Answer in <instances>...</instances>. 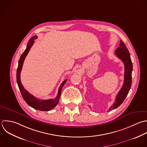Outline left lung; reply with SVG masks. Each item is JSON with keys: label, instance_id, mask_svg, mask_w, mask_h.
I'll return each mask as SVG.
<instances>
[{"label": "left lung", "instance_id": "obj_1", "mask_svg": "<svg viewBox=\"0 0 147 147\" xmlns=\"http://www.w3.org/2000/svg\"><path fill=\"white\" fill-rule=\"evenodd\" d=\"M116 55L119 57L124 63L125 66L124 81L123 85L118 93L116 101L108 111H111L118 108L124 101L128 95L132 85V72L133 70L132 62L131 59L129 52L122 40H120V46L115 51Z\"/></svg>", "mask_w": 147, "mask_h": 147}]
</instances>
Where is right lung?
<instances>
[{
	"label": "right lung",
	"instance_id": "obj_1",
	"mask_svg": "<svg viewBox=\"0 0 147 147\" xmlns=\"http://www.w3.org/2000/svg\"><path fill=\"white\" fill-rule=\"evenodd\" d=\"M37 38V36H34L32 38H30V39L28 40V43L27 45V47L24 51L22 55L20 57V59L19 60L18 62V66L16 71V81L17 84L19 87V89L20 91V93L22 94V96L24 99V100L26 101V102L32 108L41 111H49L53 109L54 107H56V105L58 104L60 96L61 93V90L62 89V87L67 81V79L63 81V82L60 85L58 92L57 97L54 99H49V100H38L36 98H35L34 96L30 94L23 86L22 85L21 81H20V72L22 69V66L23 64V62L24 61V59L27 56V54L28 53L31 47L33 45L34 43L35 39Z\"/></svg>",
	"mask_w": 147,
	"mask_h": 147
}]
</instances>
